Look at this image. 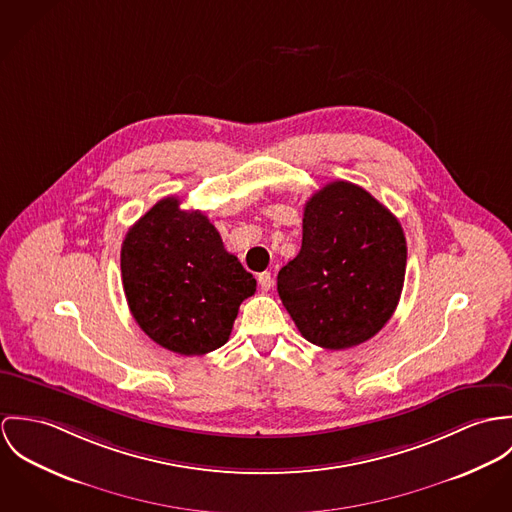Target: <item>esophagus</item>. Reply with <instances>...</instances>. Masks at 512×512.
Listing matches in <instances>:
<instances>
[{
    "label": "esophagus",
    "instance_id": "esophagus-1",
    "mask_svg": "<svg viewBox=\"0 0 512 512\" xmlns=\"http://www.w3.org/2000/svg\"><path fill=\"white\" fill-rule=\"evenodd\" d=\"M257 281H259V286H261L263 290H269V288L273 286V275H271L269 271H265V273H261V275L257 277Z\"/></svg>",
    "mask_w": 512,
    "mask_h": 512
}]
</instances>
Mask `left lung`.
I'll return each instance as SVG.
<instances>
[{
	"instance_id": "8db88e82",
	"label": "left lung",
	"mask_w": 512,
	"mask_h": 512,
	"mask_svg": "<svg viewBox=\"0 0 512 512\" xmlns=\"http://www.w3.org/2000/svg\"><path fill=\"white\" fill-rule=\"evenodd\" d=\"M404 273L400 222L365 188L336 180L306 202L302 247L279 271L277 290L306 340L347 349L391 320Z\"/></svg>"
}]
</instances>
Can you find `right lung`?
Segmentation results:
<instances>
[{"label":"right lung","instance_id":"right-lung-1","mask_svg":"<svg viewBox=\"0 0 512 512\" xmlns=\"http://www.w3.org/2000/svg\"><path fill=\"white\" fill-rule=\"evenodd\" d=\"M121 279L139 328L165 349L204 355L229 340L239 304L257 281L202 212L169 196L141 216L121 245Z\"/></svg>","mask_w":512,"mask_h":512}]
</instances>
